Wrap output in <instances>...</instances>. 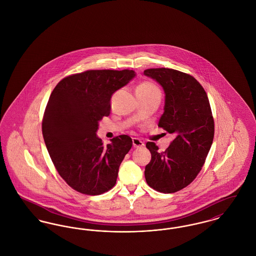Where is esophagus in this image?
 <instances>
[{
	"label": "esophagus",
	"mask_w": 256,
	"mask_h": 256,
	"mask_svg": "<svg viewBox=\"0 0 256 256\" xmlns=\"http://www.w3.org/2000/svg\"><path fill=\"white\" fill-rule=\"evenodd\" d=\"M132 142H133V146L134 148H140L144 146V142L142 140H140V138H133Z\"/></svg>",
	"instance_id": "1"
}]
</instances>
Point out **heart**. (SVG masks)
Here are the masks:
<instances>
[{
  "instance_id": "1",
  "label": "heart",
  "mask_w": 256,
  "mask_h": 256,
  "mask_svg": "<svg viewBox=\"0 0 256 256\" xmlns=\"http://www.w3.org/2000/svg\"><path fill=\"white\" fill-rule=\"evenodd\" d=\"M136 92L144 94H161L160 90L157 86H155L152 82H142L136 88Z\"/></svg>"
}]
</instances>
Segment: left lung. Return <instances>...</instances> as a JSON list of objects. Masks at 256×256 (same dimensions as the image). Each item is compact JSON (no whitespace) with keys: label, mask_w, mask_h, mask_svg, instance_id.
<instances>
[{"label":"left lung","mask_w":256,"mask_h":256,"mask_svg":"<svg viewBox=\"0 0 256 256\" xmlns=\"http://www.w3.org/2000/svg\"><path fill=\"white\" fill-rule=\"evenodd\" d=\"M144 74L159 82L164 107L158 126L175 138L166 151L151 142V160L144 176L151 188L172 194L190 184L202 170L214 138V120L208 96L192 76L170 68H151Z\"/></svg>","instance_id":"8db88e82"}]
</instances>
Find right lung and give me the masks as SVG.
I'll use <instances>...</instances> for the list:
<instances>
[{
    "label": "right lung",
    "mask_w": 256,
    "mask_h": 256,
    "mask_svg": "<svg viewBox=\"0 0 256 256\" xmlns=\"http://www.w3.org/2000/svg\"><path fill=\"white\" fill-rule=\"evenodd\" d=\"M134 76L128 69L88 70L62 79L50 95L43 138L58 174L79 192L97 196L116 185L132 138L120 134L104 146L96 132L110 114L112 95Z\"/></svg>",
    "instance_id": "obj_1"
}]
</instances>
